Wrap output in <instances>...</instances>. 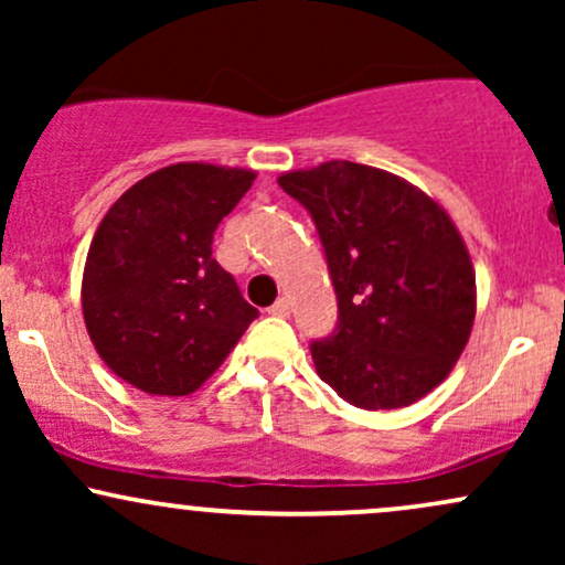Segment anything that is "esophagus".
I'll return each mask as SVG.
<instances>
[{
	"mask_svg": "<svg viewBox=\"0 0 565 565\" xmlns=\"http://www.w3.org/2000/svg\"><path fill=\"white\" fill-rule=\"evenodd\" d=\"M268 313L270 316H278V319H287V316H289V300H284V297H281V300H276L268 308Z\"/></svg>",
	"mask_w": 565,
	"mask_h": 565,
	"instance_id": "obj_1",
	"label": "esophagus"
}]
</instances>
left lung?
I'll use <instances>...</instances> for the list:
<instances>
[{
    "mask_svg": "<svg viewBox=\"0 0 565 565\" xmlns=\"http://www.w3.org/2000/svg\"><path fill=\"white\" fill-rule=\"evenodd\" d=\"M278 185L313 217L337 291L340 323L310 345L319 377L369 412L438 387L476 321V270L449 212L355 161L284 172Z\"/></svg>",
    "mask_w": 565,
    "mask_h": 565,
    "instance_id": "left-lung-1",
    "label": "left lung"
}]
</instances>
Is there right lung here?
<instances>
[{
    "mask_svg": "<svg viewBox=\"0 0 565 565\" xmlns=\"http://www.w3.org/2000/svg\"><path fill=\"white\" fill-rule=\"evenodd\" d=\"M255 170L180 161L127 188L97 225L82 276L89 340L116 377L151 395L199 391L257 310L212 257Z\"/></svg>",
    "mask_w": 565,
    "mask_h": 565,
    "instance_id": "right-lung-1",
    "label": "right lung"
}]
</instances>
